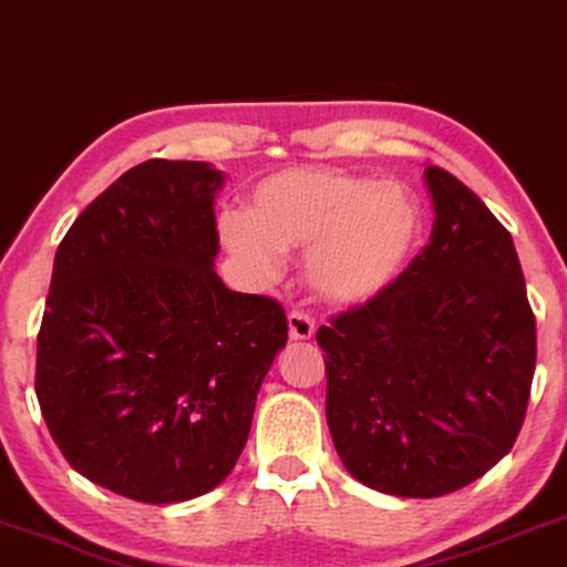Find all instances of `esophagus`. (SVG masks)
<instances>
[{"mask_svg":"<svg viewBox=\"0 0 567 567\" xmlns=\"http://www.w3.org/2000/svg\"><path fill=\"white\" fill-rule=\"evenodd\" d=\"M315 336V320L307 312L293 309L289 315V338L291 340H309Z\"/></svg>","mask_w":567,"mask_h":567,"instance_id":"esophagus-1","label":"esophagus"}]
</instances>
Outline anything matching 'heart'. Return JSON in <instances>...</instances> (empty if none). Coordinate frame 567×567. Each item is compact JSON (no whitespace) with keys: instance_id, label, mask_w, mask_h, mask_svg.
Segmentation results:
<instances>
[{"instance_id":"heart-1","label":"heart","mask_w":567,"mask_h":567,"mask_svg":"<svg viewBox=\"0 0 567 567\" xmlns=\"http://www.w3.org/2000/svg\"><path fill=\"white\" fill-rule=\"evenodd\" d=\"M423 214L405 185L338 167H286L262 177L245 212L219 219V239L255 281H270L284 252L305 250L317 299L359 307L398 284L417 250Z\"/></svg>"}]
</instances>
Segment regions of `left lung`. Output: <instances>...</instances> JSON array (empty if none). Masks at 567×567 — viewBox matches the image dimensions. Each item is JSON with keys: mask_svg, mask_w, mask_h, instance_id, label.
<instances>
[{"mask_svg": "<svg viewBox=\"0 0 567 567\" xmlns=\"http://www.w3.org/2000/svg\"><path fill=\"white\" fill-rule=\"evenodd\" d=\"M431 239L382 297L317 330L343 467L398 498H439L511 452L529 405L537 324L508 229L425 167Z\"/></svg>", "mask_w": 567, "mask_h": 567, "instance_id": "left-lung-1", "label": "left lung"}]
</instances>
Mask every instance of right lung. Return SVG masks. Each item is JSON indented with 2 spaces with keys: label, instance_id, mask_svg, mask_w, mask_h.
<instances>
[{
  "label": "right lung",
  "instance_id": "obj_1",
  "mask_svg": "<svg viewBox=\"0 0 567 567\" xmlns=\"http://www.w3.org/2000/svg\"><path fill=\"white\" fill-rule=\"evenodd\" d=\"M208 162L150 159L61 239L38 332L35 394L66 462L138 503L224 483L289 338L278 301L216 276Z\"/></svg>",
  "mask_w": 567,
  "mask_h": 567
}]
</instances>
